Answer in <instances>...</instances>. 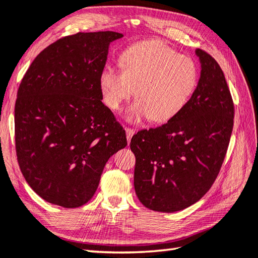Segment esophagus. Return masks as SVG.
<instances>
[{
  "label": "esophagus",
  "mask_w": 258,
  "mask_h": 258,
  "mask_svg": "<svg viewBox=\"0 0 258 258\" xmlns=\"http://www.w3.org/2000/svg\"><path fill=\"white\" fill-rule=\"evenodd\" d=\"M125 131H126V138H127V142L130 143L131 139H132V136H133L134 133H135V131H134L133 128H131V127H126Z\"/></svg>",
  "instance_id": "34e87169"
}]
</instances>
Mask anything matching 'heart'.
I'll use <instances>...</instances> for the list:
<instances>
[{
    "instance_id": "obj_1",
    "label": "heart",
    "mask_w": 258,
    "mask_h": 258,
    "mask_svg": "<svg viewBox=\"0 0 258 258\" xmlns=\"http://www.w3.org/2000/svg\"><path fill=\"white\" fill-rule=\"evenodd\" d=\"M120 63L122 70H103L100 92L108 108L119 110L135 87L136 98L127 109V118L134 123L149 117L156 123L172 119L185 107L198 85L195 60L156 40L130 47Z\"/></svg>"
}]
</instances>
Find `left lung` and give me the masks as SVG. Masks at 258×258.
I'll return each mask as SVG.
<instances>
[{
    "mask_svg": "<svg viewBox=\"0 0 258 258\" xmlns=\"http://www.w3.org/2000/svg\"><path fill=\"white\" fill-rule=\"evenodd\" d=\"M198 86L181 112L133 135L134 188L146 208L174 213L208 192L219 174L234 126V102L218 62L197 49Z\"/></svg>",
    "mask_w": 258,
    "mask_h": 258,
    "instance_id": "obj_1",
    "label": "left lung"
}]
</instances>
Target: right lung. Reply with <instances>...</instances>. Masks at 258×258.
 <instances>
[{"instance_id":"obj_1","label":"right lung","mask_w":258,"mask_h":258,"mask_svg":"<svg viewBox=\"0 0 258 258\" xmlns=\"http://www.w3.org/2000/svg\"><path fill=\"white\" fill-rule=\"evenodd\" d=\"M122 37L99 31L60 38L35 57L19 86L18 163L34 192L50 204L77 208L88 203L106 162L127 145L99 87L108 45Z\"/></svg>"}]
</instances>
